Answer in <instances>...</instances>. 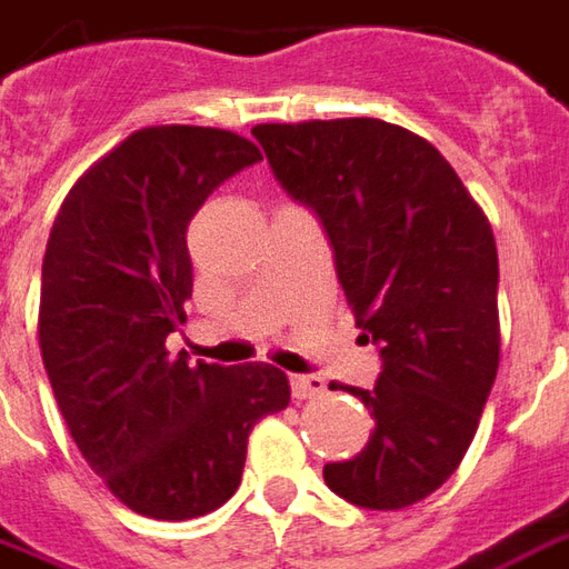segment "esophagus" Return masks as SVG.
Instances as JSON below:
<instances>
[{"label": "esophagus", "instance_id": "obj_1", "mask_svg": "<svg viewBox=\"0 0 569 569\" xmlns=\"http://www.w3.org/2000/svg\"><path fill=\"white\" fill-rule=\"evenodd\" d=\"M292 397L296 400H311V397L326 395L323 376H292Z\"/></svg>", "mask_w": 569, "mask_h": 569}]
</instances>
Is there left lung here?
Instances as JSON below:
<instances>
[{"label":"left lung","mask_w":569,"mask_h":569,"mask_svg":"<svg viewBox=\"0 0 569 569\" xmlns=\"http://www.w3.org/2000/svg\"><path fill=\"white\" fill-rule=\"evenodd\" d=\"M252 134L277 181L320 216L353 323L381 348L376 388H345L376 416L369 443L323 480L360 508L422 502L462 462L499 369L490 221L440 150L395 122H264Z\"/></svg>","instance_id":"1"}]
</instances>
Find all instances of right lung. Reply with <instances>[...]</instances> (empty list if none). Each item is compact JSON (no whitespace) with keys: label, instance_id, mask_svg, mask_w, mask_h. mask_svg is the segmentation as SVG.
I'll list each match as a JSON object with an SVG mask.
<instances>
[{"label":"right lung","instance_id":"1","mask_svg":"<svg viewBox=\"0 0 569 569\" xmlns=\"http://www.w3.org/2000/svg\"><path fill=\"white\" fill-rule=\"evenodd\" d=\"M258 160L261 150L228 129H138L79 174L51 224L42 363L82 459L144 518L224 506L258 419L289 407V379L271 363L190 367L166 348L188 320L190 218Z\"/></svg>","mask_w":569,"mask_h":569}]
</instances>
